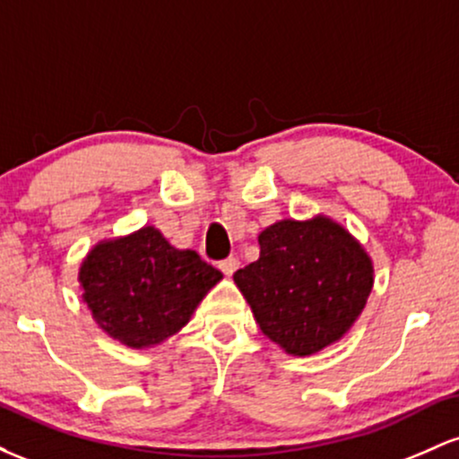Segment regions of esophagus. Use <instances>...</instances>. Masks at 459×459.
Listing matches in <instances>:
<instances>
[{"label": "esophagus", "mask_w": 459, "mask_h": 459, "mask_svg": "<svg viewBox=\"0 0 459 459\" xmlns=\"http://www.w3.org/2000/svg\"><path fill=\"white\" fill-rule=\"evenodd\" d=\"M218 267L222 270V273H226V276H233V273L237 272V267H239V261H237L235 256H229V259L220 261Z\"/></svg>", "instance_id": "esophagus-1"}]
</instances>
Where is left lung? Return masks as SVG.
<instances>
[{
  "instance_id": "left-lung-1",
  "label": "left lung",
  "mask_w": 459,
  "mask_h": 459,
  "mask_svg": "<svg viewBox=\"0 0 459 459\" xmlns=\"http://www.w3.org/2000/svg\"><path fill=\"white\" fill-rule=\"evenodd\" d=\"M259 259L233 273L263 334L287 354L334 343L365 308L373 265L343 226L282 220L259 235Z\"/></svg>"
}]
</instances>
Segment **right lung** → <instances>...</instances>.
I'll use <instances>...</instances> for the list:
<instances>
[{"label": "right lung", "instance_id": "right-lung-1", "mask_svg": "<svg viewBox=\"0 0 459 459\" xmlns=\"http://www.w3.org/2000/svg\"><path fill=\"white\" fill-rule=\"evenodd\" d=\"M222 273L194 250H177L152 226L94 246L79 270L83 302L112 339L161 343L187 324Z\"/></svg>", "mask_w": 459, "mask_h": 459}]
</instances>
